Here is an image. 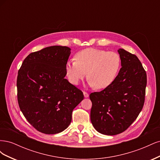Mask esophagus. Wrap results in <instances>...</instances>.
I'll use <instances>...</instances> for the list:
<instances>
[{
    "instance_id": "esophagus-1",
    "label": "esophagus",
    "mask_w": 160,
    "mask_h": 160,
    "mask_svg": "<svg viewBox=\"0 0 160 160\" xmlns=\"http://www.w3.org/2000/svg\"><path fill=\"white\" fill-rule=\"evenodd\" d=\"M83 95H84L85 98H88V97H89V94L85 91H83Z\"/></svg>"
}]
</instances>
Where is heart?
Listing matches in <instances>:
<instances>
[{
    "label": "heart",
    "instance_id": "1",
    "mask_svg": "<svg viewBox=\"0 0 160 160\" xmlns=\"http://www.w3.org/2000/svg\"><path fill=\"white\" fill-rule=\"evenodd\" d=\"M76 60H69L65 73L72 85H78L87 75L89 84L97 89H103L112 84L121 67V58L117 52L88 48L75 55Z\"/></svg>",
    "mask_w": 160,
    "mask_h": 160
}]
</instances>
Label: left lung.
<instances>
[{"label":"left lung","instance_id":"left-lung-1","mask_svg":"<svg viewBox=\"0 0 160 160\" xmlns=\"http://www.w3.org/2000/svg\"><path fill=\"white\" fill-rule=\"evenodd\" d=\"M122 68L112 84L91 93V121L98 132L114 135L123 132L143 107L147 75L136 55L118 51Z\"/></svg>","mask_w":160,"mask_h":160}]
</instances>
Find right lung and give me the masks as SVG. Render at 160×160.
<instances>
[{
  "instance_id": "1",
  "label": "right lung",
  "mask_w": 160,
  "mask_h": 160,
  "mask_svg": "<svg viewBox=\"0 0 160 160\" xmlns=\"http://www.w3.org/2000/svg\"><path fill=\"white\" fill-rule=\"evenodd\" d=\"M70 54L69 47H46L28 55L18 72L19 108L41 133L55 134L68 128L72 110L84 98L83 92L65 79Z\"/></svg>"
}]
</instances>
